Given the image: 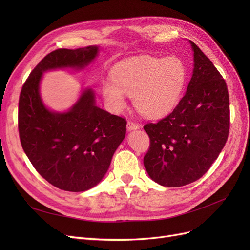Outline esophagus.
<instances>
[{
    "mask_svg": "<svg viewBox=\"0 0 250 250\" xmlns=\"http://www.w3.org/2000/svg\"><path fill=\"white\" fill-rule=\"evenodd\" d=\"M139 128H140V126L137 123L132 122V121H128V122H127V130L128 131L137 130V129H139Z\"/></svg>",
    "mask_w": 250,
    "mask_h": 250,
    "instance_id": "obj_1",
    "label": "esophagus"
}]
</instances>
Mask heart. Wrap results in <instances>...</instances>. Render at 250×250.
<instances>
[{"label":"heart","instance_id":"b5f03b06","mask_svg":"<svg viewBox=\"0 0 250 250\" xmlns=\"http://www.w3.org/2000/svg\"><path fill=\"white\" fill-rule=\"evenodd\" d=\"M187 77V66L176 56L131 57L115 65L112 81L102 83V96L113 112L125 108L127 95L131 96L133 106L142 115L158 118L176 106Z\"/></svg>","mask_w":250,"mask_h":250}]
</instances>
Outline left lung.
I'll return each mask as SVG.
<instances>
[{"mask_svg":"<svg viewBox=\"0 0 250 250\" xmlns=\"http://www.w3.org/2000/svg\"><path fill=\"white\" fill-rule=\"evenodd\" d=\"M188 42L194 69L185 96L169 116L144 126L150 138L144 166L164 187H183L203 176L229 137L228 86L204 53Z\"/></svg>","mask_w":250,"mask_h":250,"instance_id":"left-lung-1","label":"left lung"}]
</instances>
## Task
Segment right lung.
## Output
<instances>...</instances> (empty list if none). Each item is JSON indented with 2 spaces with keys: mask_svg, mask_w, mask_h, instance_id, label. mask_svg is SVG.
Listing matches in <instances>:
<instances>
[{
  "mask_svg": "<svg viewBox=\"0 0 250 250\" xmlns=\"http://www.w3.org/2000/svg\"><path fill=\"white\" fill-rule=\"evenodd\" d=\"M99 51V46H88L51 52L35 66L21 92V147L41 176L63 191L84 192L100 183L125 138L127 122L98 107L90 87L83 88L67 110H52L42 99L41 81L48 71L84 70Z\"/></svg>",
  "mask_w": 250,
  "mask_h": 250,
  "instance_id": "obj_1",
  "label": "right lung"
}]
</instances>
